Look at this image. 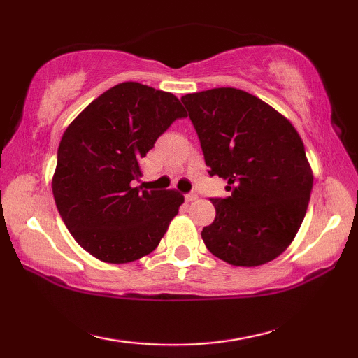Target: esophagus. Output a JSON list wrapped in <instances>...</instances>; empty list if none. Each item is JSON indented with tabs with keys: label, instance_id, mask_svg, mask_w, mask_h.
<instances>
[{
	"label": "esophagus",
	"instance_id": "1",
	"mask_svg": "<svg viewBox=\"0 0 358 358\" xmlns=\"http://www.w3.org/2000/svg\"><path fill=\"white\" fill-rule=\"evenodd\" d=\"M185 199H186V202H194V201H196V199H197V194H194V192L186 194Z\"/></svg>",
	"mask_w": 358,
	"mask_h": 358
}]
</instances>
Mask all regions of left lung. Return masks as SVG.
Masks as SVG:
<instances>
[{"instance_id":"obj_1","label":"left lung","mask_w":358,"mask_h":358,"mask_svg":"<svg viewBox=\"0 0 358 358\" xmlns=\"http://www.w3.org/2000/svg\"><path fill=\"white\" fill-rule=\"evenodd\" d=\"M197 131L205 164L227 180L211 199L216 217L202 240L235 266H259L287 250L306 215L313 171L292 123L243 90L213 88L181 98Z\"/></svg>"}]
</instances>
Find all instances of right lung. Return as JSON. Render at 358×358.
Returning a JSON list of instances; mask_svg holds the SVG:
<instances>
[{"mask_svg":"<svg viewBox=\"0 0 358 358\" xmlns=\"http://www.w3.org/2000/svg\"><path fill=\"white\" fill-rule=\"evenodd\" d=\"M186 112L177 96L137 82L107 90L77 115L58 147L52 191L72 237L93 257L128 264L156 250L185 202L134 187L141 159Z\"/></svg>","mask_w":358,"mask_h":358,"instance_id":"right-lung-1","label":"right lung"}]
</instances>
